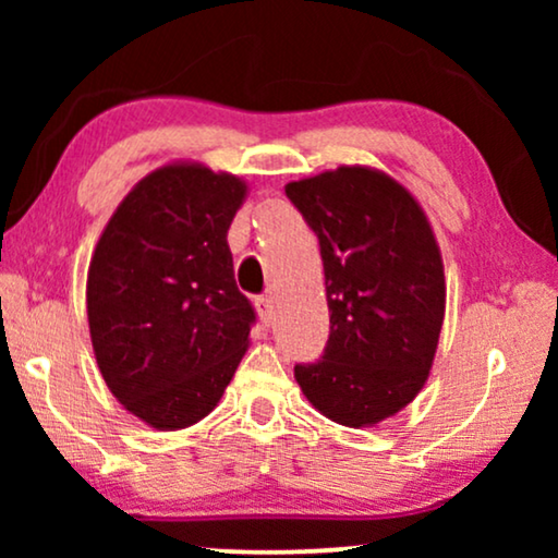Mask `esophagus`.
Here are the masks:
<instances>
[{"mask_svg":"<svg viewBox=\"0 0 558 558\" xmlns=\"http://www.w3.org/2000/svg\"><path fill=\"white\" fill-rule=\"evenodd\" d=\"M254 304H256L258 317H262V323L264 325H271L274 323V302H271V296H266V294L256 296Z\"/></svg>","mask_w":558,"mask_h":558,"instance_id":"esophagus-1","label":"esophagus"}]
</instances>
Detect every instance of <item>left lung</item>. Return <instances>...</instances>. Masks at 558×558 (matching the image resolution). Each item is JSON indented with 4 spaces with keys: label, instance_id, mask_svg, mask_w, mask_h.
Returning <instances> with one entry per match:
<instances>
[{
    "label": "left lung",
    "instance_id": "obj_1",
    "mask_svg": "<svg viewBox=\"0 0 558 558\" xmlns=\"http://www.w3.org/2000/svg\"><path fill=\"white\" fill-rule=\"evenodd\" d=\"M325 266L330 338L294 378L345 426L393 416L422 391L445 319V266L429 220L384 172L338 167L289 182Z\"/></svg>",
    "mask_w": 558,
    "mask_h": 558
}]
</instances>
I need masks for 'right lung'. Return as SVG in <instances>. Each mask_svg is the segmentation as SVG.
Returning <instances> with one entry per match:
<instances>
[{
  "label": "right lung",
  "mask_w": 558,
  "mask_h": 558,
  "mask_svg": "<svg viewBox=\"0 0 558 558\" xmlns=\"http://www.w3.org/2000/svg\"><path fill=\"white\" fill-rule=\"evenodd\" d=\"M243 195L233 174L162 167L124 197L90 258L98 368L155 429L208 416L248 348L256 310L235 287L226 241Z\"/></svg>",
  "instance_id": "add662e5"
}]
</instances>
